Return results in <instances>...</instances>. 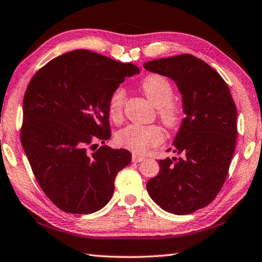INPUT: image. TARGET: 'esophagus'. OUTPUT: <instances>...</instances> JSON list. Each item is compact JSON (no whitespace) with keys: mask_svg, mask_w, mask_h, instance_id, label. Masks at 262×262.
Returning <instances> with one entry per match:
<instances>
[{"mask_svg":"<svg viewBox=\"0 0 262 262\" xmlns=\"http://www.w3.org/2000/svg\"><path fill=\"white\" fill-rule=\"evenodd\" d=\"M132 160H133V162H142V161L145 160V158L138 157V156L134 155V156H133V158H132Z\"/></svg>","mask_w":262,"mask_h":262,"instance_id":"obj_1","label":"esophagus"}]
</instances>
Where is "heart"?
<instances>
[{
	"mask_svg": "<svg viewBox=\"0 0 262 262\" xmlns=\"http://www.w3.org/2000/svg\"><path fill=\"white\" fill-rule=\"evenodd\" d=\"M143 94L158 107V115L168 129H176L182 121V107L172 100L173 89L170 81L160 75H148L141 83ZM126 91L117 87L107 100V115L114 122H120L124 118ZM116 141L120 146L128 148L136 155H143L148 148L163 141V133L158 126L129 125L117 133Z\"/></svg>",
	"mask_w": 262,
	"mask_h": 262,
	"instance_id": "b5f03b06",
	"label": "heart"
}]
</instances>
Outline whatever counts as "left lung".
<instances>
[{
	"label": "left lung",
	"instance_id": "obj_1",
	"mask_svg": "<svg viewBox=\"0 0 262 262\" xmlns=\"http://www.w3.org/2000/svg\"><path fill=\"white\" fill-rule=\"evenodd\" d=\"M143 66L175 81L185 114L172 143L179 157L159 160L147 192L167 212L192 213L212 202L226 181L237 137L236 105L222 76L194 55Z\"/></svg>",
	"mask_w": 262,
	"mask_h": 262
}]
</instances>
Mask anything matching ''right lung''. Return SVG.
<instances>
[{
    "mask_svg": "<svg viewBox=\"0 0 262 262\" xmlns=\"http://www.w3.org/2000/svg\"><path fill=\"white\" fill-rule=\"evenodd\" d=\"M136 74L133 63L76 50L51 60L29 81L21 144L36 181L62 211H99L114 194L117 173L130 163L125 148L89 147L110 138L107 100Z\"/></svg>",
    "mask_w": 262,
    "mask_h": 262,
    "instance_id": "add662e5",
    "label": "right lung"
}]
</instances>
